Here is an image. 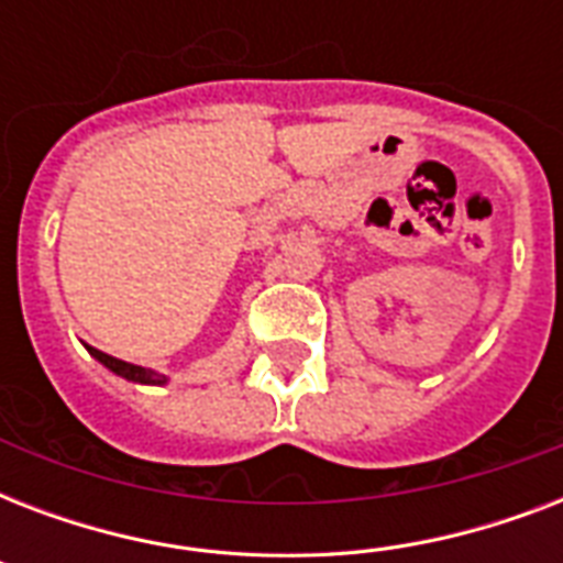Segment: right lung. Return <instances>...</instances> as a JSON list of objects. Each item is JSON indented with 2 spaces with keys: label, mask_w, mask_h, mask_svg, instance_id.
I'll return each mask as SVG.
<instances>
[{
  "label": "right lung",
  "mask_w": 563,
  "mask_h": 563,
  "mask_svg": "<svg viewBox=\"0 0 563 563\" xmlns=\"http://www.w3.org/2000/svg\"><path fill=\"white\" fill-rule=\"evenodd\" d=\"M87 351H90L92 356H96V360L104 365V368H110L113 374H119V376H125V379H131V383H145V385H163V383H166V376L157 374V371H148V368H140V365H131V362L117 360V356L96 351V347H87Z\"/></svg>",
  "instance_id": "1"
}]
</instances>
